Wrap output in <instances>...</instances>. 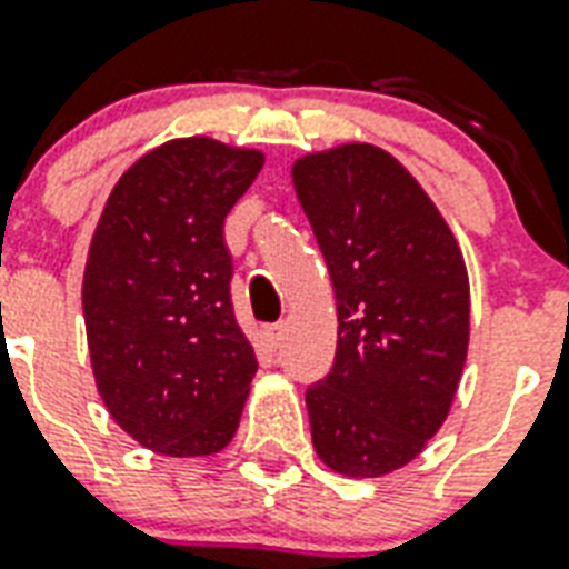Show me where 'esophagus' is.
Segmentation results:
<instances>
[{
    "label": "esophagus",
    "mask_w": 569,
    "mask_h": 569,
    "mask_svg": "<svg viewBox=\"0 0 569 569\" xmlns=\"http://www.w3.org/2000/svg\"><path fill=\"white\" fill-rule=\"evenodd\" d=\"M283 331H286L283 322L266 325V340H268V346H271V349H277V346H280V340H283Z\"/></svg>",
    "instance_id": "obj_1"
}]
</instances>
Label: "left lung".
Returning a JSON list of instances; mask_svg holds the SVG:
<instances>
[{
    "instance_id": "1",
    "label": "left lung",
    "mask_w": 569,
    "mask_h": 569,
    "mask_svg": "<svg viewBox=\"0 0 569 569\" xmlns=\"http://www.w3.org/2000/svg\"><path fill=\"white\" fill-rule=\"evenodd\" d=\"M292 181L340 325L331 372L307 388L313 448L346 477L390 475L427 448L457 393L466 259L415 176L376 146L303 154Z\"/></svg>"
}]
</instances>
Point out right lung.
Listing matches in <instances>:
<instances>
[{
	"label": "right lung",
	"mask_w": 569,
	"mask_h": 569,
	"mask_svg": "<svg viewBox=\"0 0 569 569\" xmlns=\"http://www.w3.org/2000/svg\"><path fill=\"white\" fill-rule=\"evenodd\" d=\"M262 151L208 137L163 142L116 181L86 259L82 316L103 406L167 457L232 441L256 355L232 310L223 220Z\"/></svg>",
	"instance_id": "1"
}]
</instances>
